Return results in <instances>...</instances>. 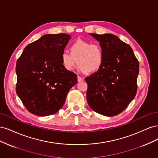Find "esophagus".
I'll return each instance as SVG.
<instances>
[{"label": "esophagus", "instance_id": "1", "mask_svg": "<svg viewBox=\"0 0 158 158\" xmlns=\"http://www.w3.org/2000/svg\"><path fill=\"white\" fill-rule=\"evenodd\" d=\"M77 79H78V82H81V81H82V80H84V78H83L80 77V76H78Z\"/></svg>", "mask_w": 158, "mask_h": 158}]
</instances>
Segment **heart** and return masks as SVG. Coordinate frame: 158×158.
Listing matches in <instances>:
<instances>
[{
  "label": "heart",
  "mask_w": 158,
  "mask_h": 158,
  "mask_svg": "<svg viewBox=\"0 0 158 158\" xmlns=\"http://www.w3.org/2000/svg\"><path fill=\"white\" fill-rule=\"evenodd\" d=\"M61 63L67 70L74 69L76 64L82 72L92 74L102 67L105 54L99 44L82 40L74 41L70 47V52L64 51L60 56Z\"/></svg>",
  "instance_id": "1"
}]
</instances>
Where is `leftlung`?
Here are the masks:
<instances>
[{"label":"left lung","mask_w":158,"mask_h":158,"mask_svg":"<svg viewBox=\"0 0 158 158\" xmlns=\"http://www.w3.org/2000/svg\"><path fill=\"white\" fill-rule=\"evenodd\" d=\"M105 54L102 67L85 78L87 101L94 111L107 117L125 110L137 92L139 63L130 45L110 33H89Z\"/></svg>","instance_id":"left-lung-1"}]
</instances>
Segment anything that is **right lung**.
I'll return each mask as SVG.
<instances>
[{
	"label": "right lung",
	"mask_w": 158,
	"mask_h": 158,
	"mask_svg": "<svg viewBox=\"0 0 158 158\" xmlns=\"http://www.w3.org/2000/svg\"><path fill=\"white\" fill-rule=\"evenodd\" d=\"M71 36L46 34L27 45L17 60L16 93L23 106L37 116H49L63 106L77 76L64 68L60 56Z\"/></svg>",
	"instance_id": "right-lung-1"
}]
</instances>
